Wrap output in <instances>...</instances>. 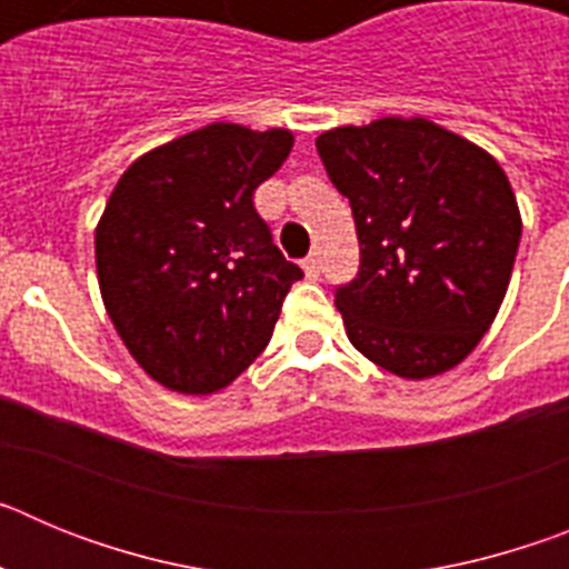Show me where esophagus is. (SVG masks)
I'll list each match as a JSON object with an SVG mask.
<instances>
[{
	"instance_id": "obj_1",
	"label": "esophagus",
	"mask_w": 569,
	"mask_h": 569,
	"mask_svg": "<svg viewBox=\"0 0 569 569\" xmlns=\"http://www.w3.org/2000/svg\"><path fill=\"white\" fill-rule=\"evenodd\" d=\"M301 268H305V273H308V279H319V273H321V261H319V256L310 253L308 259L301 261Z\"/></svg>"
}]
</instances>
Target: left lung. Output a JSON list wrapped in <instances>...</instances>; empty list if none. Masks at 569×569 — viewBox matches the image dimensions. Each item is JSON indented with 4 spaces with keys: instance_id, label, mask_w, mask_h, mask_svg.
Segmentation results:
<instances>
[{
    "instance_id": "1",
    "label": "left lung",
    "mask_w": 569,
    "mask_h": 569,
    "mask_svg": "<svg viewBox=\"0 0 569 569\" xmlns=\"http://www.w3.org/2000/svg\"><path fill=\"white\" fill-rule=\"evenodd\" d=\"M350 199L359 273L336 288L353 347L401 379L467 359L510 284L521 216L490 153L427 119L387 116L316 139Z\"/></svg>"
}]
</instances>
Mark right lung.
<instances>
[{
    "instance_id": "1",
    "label": "right lung",
    "mask_w": 569,
    "mask_h": 569,
    "mask_svg": "<svg viewBox=\"0 0 569 569\" xmlns=\"http://www.w3.org/2000/svg\"><path fill=\"white\" fill-rule=\"evenodd\" d=\"M290 130L216 122L136 159L97 228L102 301L144 373L216 393L268 347L301 268L281 256L253 190L281 168Z\"/></svg>"
}]
</instances>
